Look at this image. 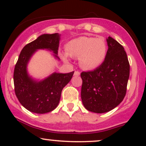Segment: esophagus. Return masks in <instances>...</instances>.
Segmentation results:
<instances>
[{
	"label": "esophagus",
	"instance_id": "obj_1",
	"mask_svg": "<svg viewBox=\"0 0 146 146\" xmlns=\"http://www.w3.org/2000/svg\"><path fill=\"white\" fill-rule=\"evenodd\" d=\"M80 75V73L79 71H75L74 72V76H79Z\"/></svg>",
	"mask_w": 146,
	"mask_h": 146
}]
</instances>
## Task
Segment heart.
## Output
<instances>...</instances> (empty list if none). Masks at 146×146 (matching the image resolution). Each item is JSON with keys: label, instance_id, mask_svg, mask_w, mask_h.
Wrapping results in <instances>:
<instances>
[{"label": "heart", "instance_id": "heart-1", "mask_svg": "<svg viewBox=\"0 0 146 146\" xmlns=\"http://www.w3.org/2000/svg\"><path fill=\"white\" fill-rule=\"evenodd\" d=\"M66 54L79 58L80 65L84 70H93L102 64L107 55V45L102 38L80 36L65 46ZM64 60L66 55L62 56Z\"/></svg>", "mask_w": 146, "mask_h": 146}]
</instances>
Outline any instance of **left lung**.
<instances>
[{"mask_svg":"<svg viewBox=\"0 0 146 146\" xmlns=\"http://www.w3.org/2000/svg\"><path fill=\"white\" fill-rule=\"evenodd\" d=\"M105 60L91 71L82 72L81 98L83 105L94 113H105L123 101L127 91L129 64L124 48L109 36Z\"/></svg>","mask_w":146,"mask_h":146,"instance_id":"obj_1","label":"left lung"}]
</instances>
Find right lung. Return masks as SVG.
Here are the masks:
<instances>
[{"label": "right lung", "instance_id": "right-lung-1", "mask_svg": "<svg viewBox=\"0 0 146 146\" xmlns=\"http://www.w3.org/2000/svg\"><path fill=\"white\" fill-rule=\"evenodd\" d=\"M60 35L44 34L25 45L19 55L14 71V91L19 101L28 111L36 113L52 111L60 102L63 88L69 82L74 71L55 73L41 80H36L28 73V64L37 50L52 51L57 60Z\"/></svg>", "mask_w": 146, "mask_h": 146}]
</instances>
